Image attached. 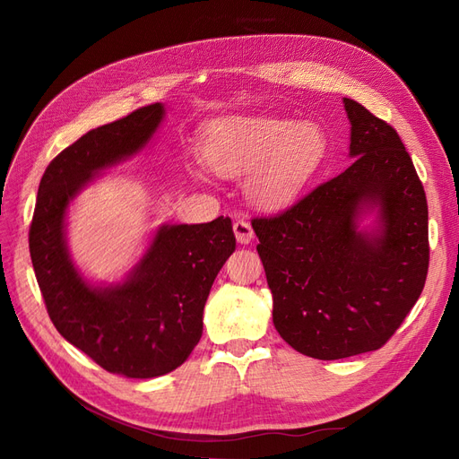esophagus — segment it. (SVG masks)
Wrapping results in <instances>:
<instances>
[{
  "label": "esophagus",
  "mask_w": 459,
  "mask_h": 459,
  "mask_svg": "<svg viewBox=\"0 0 459 459\" xmlns=\"http://www.w3.org/2000/svg\"><path fill=\"white\" fill-rule=\"evenodd\" d=\"M233 233H235V239H238V243H241V245H248L255 238V231L247 220H235Z\"/></svg>",
  "instance_id": "esophagus-1"
}]
</instances>
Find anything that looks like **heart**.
<instances>
[{
	"mask_svg": "<svg viewBox=\"0 0 459 459\" xmlns=\"http://www.w3.org/2000/svg\"><path fill=\"white\" fill-rule=\"evenodd\" d=\"M325 155V135L316 124L231 117L204 132L203 157L224 176L248 172L247 197L264 208L295 199Z\"/></svg>",
	"mask_w": 459,
	"mask_h": 459,
	"instance_id": "heart-1",
	"label": "heart"
}]
</instances>
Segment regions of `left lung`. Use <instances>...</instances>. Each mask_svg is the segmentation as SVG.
Segmentation results:
<instances>
[{
    "instance_id": "1",
    "label": "left lung",
    "mask_w": 459,
    "mask_h": 459,
    "mask_svg": "<svg viewBox=\"0 0 459 459\" xmlns=\"http://www.w3.org/2000/svg\"><path fill=\"white\" fill-rule=\"evenodd\" d=\"M352 164L272 218H255L273 325L300 354L377 351L418 302L429 270L423 184L396 130L344 97ZM378 211V228L359 218Z\"/></svg>"
}]
</instances>
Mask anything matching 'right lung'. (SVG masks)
Returning a JSON list of instances; mask_svg holds the SVG:
<instances>
[{
  "label": "right lung",
  "mask_w": 459,
  "mask_h": 459,
  "mask_svg": "<svg viewBox=\"0 0 459 459\" xmlns=\"http://www.w3.org/2000/svg\"><path fill=\"white\" fill-rule=\"evenodd\" d=\"M164 118L152 103L90 130L46 169L29 233L36 280L53 325L110 373L151 379L182 366L203 335V310L235 251L231 220L160 226L117 285L88 283L68 255L65 218L97 172L142 151Z\"/></svg>",
  "instance_id": "add662e5"
}]
</instances>
